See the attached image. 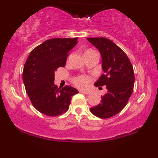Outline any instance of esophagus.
Instances as JSON below:
<instances>
[{"label": "esophagus", "mask_w": 158, "mask_h": 158, "mask_svg": "<svg viewBox=\"0 0 158 158\" xmlns=\"http://www.w3.org/2000/svg\"><path fill=\"white\" fill-rule=\"evenodd\" d=\"M80 92L83 93V94H90V92L88 91V90H80Z\"/></svg>", "instance_id": "34e87169"}]
</instances>
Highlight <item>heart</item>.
I'll use <instances>...</instances> for the list:
<instances>
[{
	"mask_svg": "<svg viewBox=\"0 0 158 158\" xmlns=\"http://www.w3.org/2000/svg\"><path fill=\"white\" fill-rule=\"evenodd\" d=\"M92 50H88L85 52H90ZM74 83L78 87L81 88H85L88 85V83H89V78L85 75H80V76H77L74 79Z\"/></svg>",
	"mask_w": 158,
	"mask_h": 158,
	"instance_id": "obj_1",
	"label": "heart"
}]
</instances>
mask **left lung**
<instances>
[{"label":"left lung","instance_id":"8db88e82","mask_svg":"<svg viewBox=\"0 0 158 158\" xmlns=\"http://www.w3.org/2000/svg\"><path fill=\"white\" fill-rule=\"evenodd\" d=\"M87 40L100 52L104 72L94 85H106L108 90L101 96V103L90 108V112L99 118H110L126 106L132 94L135 83L132 65L124 52L111 40L103 37Z\"/></svg>","mask_w":158,"mask_h":158}]
</instances>
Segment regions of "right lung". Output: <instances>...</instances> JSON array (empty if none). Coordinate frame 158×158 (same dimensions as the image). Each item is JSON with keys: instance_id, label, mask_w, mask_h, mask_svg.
<instances>
[{"instance_id": "add662e5", "label": "right lung", "mask_w": 158, "mask_h": 158, "mask_svg": "<svg viewBox=\"0 0 158 158\" xmlns=\"http://www.w3.org/2000/svg\"><path fill=\"white\" fill-rule=\"evenodd\" d=\"M78 38H55L35 47L28 57L23 70L26 91L34 107L43 114L57 116L69 109L77 89L55 85V71L65 65L69 51L77 44Z\"/></svg>"}]
</instances>
